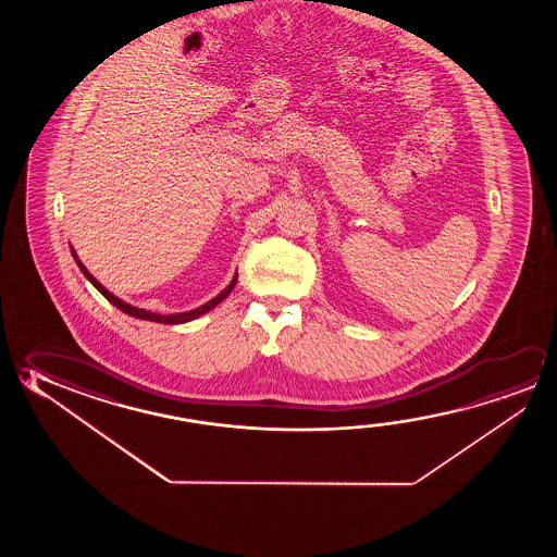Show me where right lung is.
Returning a JSON list of instances; mask_svg holds the SVG:
<instances>
[{"instance_id":"obj_1","label":"right lung","mask_w":557,"mask_h":557,"mask_svg":"<svg viewBox=\"0 0 557 557\" xmlns=\"http://www.w3.org/2000/svg\"><path fill=\"white\" fill-rule=\"evenodd\" d=\"M72 255H74L75 262L79 265V270H82L83 275H85V277H87V280H89V282H91L92 285L102 293V295H104V299H107V301L112 302L116 309L122 310V312H126V314L134 317V319L151 320V322H161V324H183V322H190V320L198 319L201 314H206L208 310L213 309V307H218V305L227 297L228 293L233 292V287H235V283H237V275H235V277H233V282L228 283L227 287H225L218 297H213L211 301L206 302V305H201L198 309L188 310V312H176V314H157V312H151V310L132 307L128 302H124L122 299H119L116 295H112L109 289H104L101 283L97 282V280L87 272V268L82 264V260L77 258L74 250H72Z\"/></svg>"}]
</instances>
